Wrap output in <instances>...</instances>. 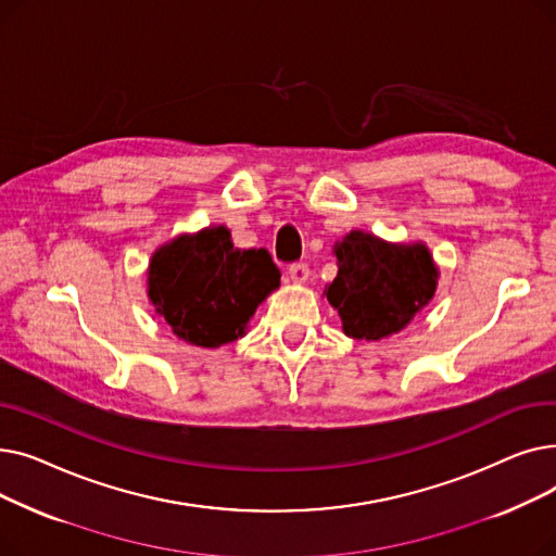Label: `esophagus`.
I'll list each match as a JSON object with an SVG mask.
<instances>
[{"instance_id": "esophagus-1", "label": "esophagus", "mask_w": 556, "mask_h": 556, "mask_svg": "<svg viewBox=\"0 0 556 556\" xmlns=\"http://www.w3.org/2000/svg\"><path fill=\"white\" fill-rule=\"evenodd\" d=\"M308 275H311V270H308L306 263H293V266L288 268V279L293 283H306Z\"/></svg>"}]
</instances>
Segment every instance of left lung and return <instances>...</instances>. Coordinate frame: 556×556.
<instances>
[{
	"label": "left lung",
	"instance_id": "obj_1",
	"mask_svg": "<svg viewBox=\"0 0 556 556\" xmlns=\"http://www.w3.org/2000/svg\"><path fill=\"white\" fill-rule=\"evenodd\" d=\"M338 275L325 295L356 340L399 333L432 300L437 266L424 243H388L367 231H349L336 243Z\"/></svg>",
	"mask_w": 556,
	"mask_h": 556
}]
</instances>
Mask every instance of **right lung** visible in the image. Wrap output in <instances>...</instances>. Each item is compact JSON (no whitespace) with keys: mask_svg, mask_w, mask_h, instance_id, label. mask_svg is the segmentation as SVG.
<instances>
[{"mask_svg":"<svg viewBox=\"0 0 556 556\" xmlns=\"http://www.w3.org/2000/svg\"><path fill=\"white\" fill-rule=\"evenodd\" d=\"M268 250L233 248L225 225L182 233L149 266V298L173 333L216 349L245 336L256 306L279 288Z\"/></svg>","mask_w":556,"mask_h":556,"instance_id":"right-lung-1","label":"right lung"}]
</instances>
